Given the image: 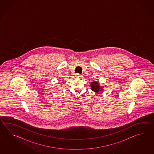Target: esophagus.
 I'll use <instances>...</instances> for the list:
<instances>
[{"instance_id": "34e87169", "label": "esophagus", "mask_w": 154, "mask_h": 154, "mask_svg": "<svg viewBox=\"0 0 154 154\" xmlns=\"http://www.w3.org/2000/svg\"><path fill=\"white\" fill-rule=\"evenodd\" d=\"M76 76L77 78H81V77H82V75L78 73V74H76Z\"/></svg>"}]
</instances>
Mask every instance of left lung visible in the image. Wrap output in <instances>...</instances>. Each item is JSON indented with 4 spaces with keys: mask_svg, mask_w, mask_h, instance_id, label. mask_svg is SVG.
Segmentation results:
<instances>
[{
    "mask_svg": "<svg viewBox=\"0 0 154 154\" xmlns=\"http://www.w3.org/2000/svg\"><path fill=\"white\" fill-rule=\"evenodd\" d=\"M91 89L94 91L97 92L100 90V86L98 84V82H92L91 83Z\"/></svg>",
    "mask_w": 154,
    "mask_h": 154,
    "instance_id": "8db88e82",
    "label": "left lung"
}]
</instances>
